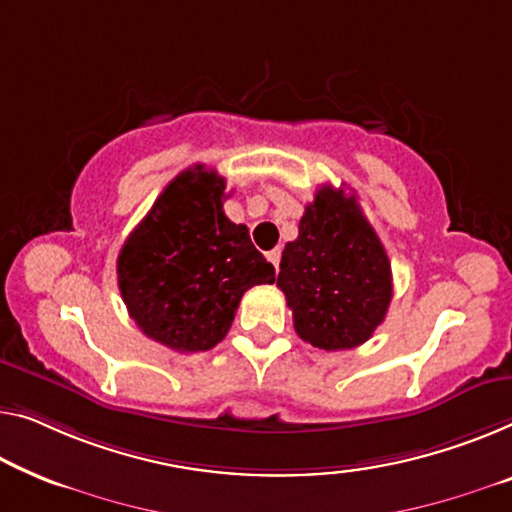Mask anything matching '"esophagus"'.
I'll return each mask as SVG.
<instances>
[{
	"mask_svg": "<svg viewBox=\"0 0 512 512\" xmlns=\"http://www.w3.org/2000/svg\"><path fill=\"white\" fill-rule=\"evenodd\" d=\"M266 257H269V262H271V264L276 266V269H278V264H280V257H282V250H280V248H273L271 253L266 255Z\"/></svg>",
	"mask_w": 512,
	"mask_h": 512,
	"instance_id": "esophagus-1",
	"label": "esophagus"
}]
</instances>
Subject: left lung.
Segmentation results:
<instances>
[{"label": "left lung", "instance_id": "obj_1", "mask_svg": "<svg viewBox=\"0 0 512 512\" xmlns=\"http://www.w3.org/2000/svg\"><path fill=\"white\" fill-rule=\"evenodd\" d=\"M278 287L312 347L335 352L372 338L393 299L391 262L354 195L317 190L282 250Z\"/></svg>", "mask_w": 512, "mask_h": 512}]
</instances>
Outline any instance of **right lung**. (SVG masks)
I'll use <instances>...</instances> for the list:
<instances>
[{"label":"right lung","instance_id":"right-lung-1","mask_svg":"<svg viewBox=\"0 0 512 512\" xmlns=\"http://www.w3.org/2000/svg\"><path fill=\"white\" fill-rule=\"evenodd\" d=\"M225 179L204 165L174 177L117 259L119 292L147 338L174 352H207L225 338L241 296L276 269L248 227L223 211Z\"/></svg>","mask_w":512,"mask_h":512}]
</instances>
